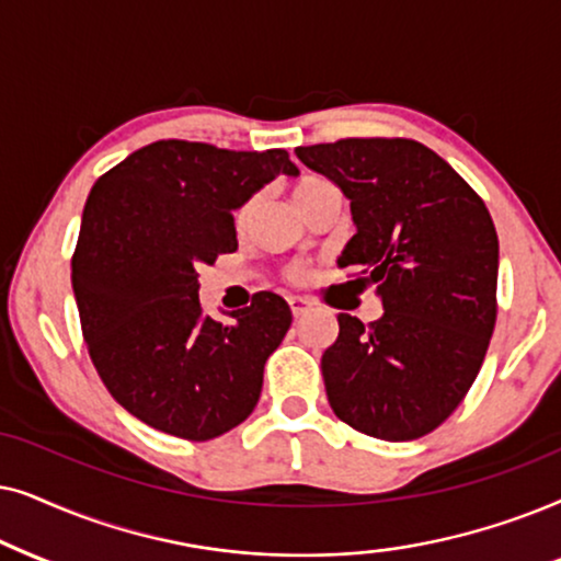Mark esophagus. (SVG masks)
Listing matches in <instances>:
<instances>
[{
    "label": "esophagus",
    "instance_id": "34e87169",
    "mask_svg": "<svg viewBox=\"0 0 561 561\" xmlns=\"http://www.w3.org/2000/svg\"><path fill=\"white\" fill-rule=\"evenodd\" d=\"M289 302V310H293L295 318H302L305 312L310 310V300H305V297H287Z\"/></svg>",
    "mask_w": 561,
    "mask_h": 561
}]
</instances>
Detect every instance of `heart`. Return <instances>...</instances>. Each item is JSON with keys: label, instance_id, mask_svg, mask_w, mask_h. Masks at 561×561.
Wrapping results in <instances>:
<instances>
[{"label": "heart", "instance_id": "b5f03b06", "mask_svg": "<svg viewBox=\"0 0 561 561\" xmlns=\"http://www.w3.org/2000/svg\"><path fill=\"white\" fill-rule=\"evenodd\" d=\"M323 186H331V184H328L325 179H318V176H308V179H302V182L295 186V199H297V203H302L305 197H310L312 192L323 190ZM245 215H249V205H243L241 210H238V215H236L238 222H243V220H245ZM305 274H308V268H305L302 264H293V266L287 268V276H289V279H293V282H300V279H305Z\"/></svg>", "mask_w": 561, "mask_h": 561}]
</instances>
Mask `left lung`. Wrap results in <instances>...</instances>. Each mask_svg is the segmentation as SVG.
Instances as JSON below:
<instances>
[{"label": "left lung", "mask_w": 561, "mask_h": 561, "mask_svg": "<svg viewBox=\"0 0 561 561\" xmlns=\"http://www.w3.org/2000/svg\"><path fill=\"white\" fill-rule=\"evenodd\" d=\"M297 159L341 186L356 233L339 266L377 287L382 318L339 316L325 394L351 428L413 442L472 387L497 318V233L472 186L417 140L343 138Z\"/></svg>", "instance_id": "obj_1"}]
</instances>
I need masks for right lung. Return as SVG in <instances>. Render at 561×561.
Masks as SVG:
<instances>
[{
    "label": "right lung",
    "instance_id": "1",
    "mask_svg": "<svg viewBox=\"0 0 561 561\" xmlns=\"http://www.w3.org/2000/svg\"><path fill=\"white\" fill-rule=\"evenodd\" d=\"M279 174H300L282 148L156 140L89 192L71 259L81 333L112 398L156 431L210 442L256 408L293 310L256 293L218 323L197 272L238 249L233 210Z\"/></svg>",
    "mask_w": 561,
    "mask_h": 561
}]
</instances>
